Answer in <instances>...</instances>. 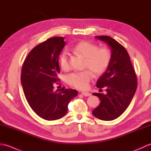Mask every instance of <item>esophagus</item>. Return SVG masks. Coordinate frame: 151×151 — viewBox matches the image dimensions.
<instances>
[{
    "label": "esophagus",
    "instance_id": "esophagus-1",
    "mask_svg": "<svg viewBox=\"0 0 151 151\" xmlns=\"http://www.w3.org/2000/svg\"><path fill=\"white\" fill-rule=\"evenodd\" d=\"M82 95L85 96V97H89V96L91 95V93H89L88 92H82Z\"/></svg>",
    "mask_w": 151,
    "mask_h": 151
}]
</instances>
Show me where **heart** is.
<instances>
[{"label":"heart","instance_id":"b5f03b06","mask_svg":"<svg viewBox=\"0 0 151 151\" xmlns=\"http://www.w3.org/2000/svg\"><path fill=\"white\" fill-rule=\"evenodd\" d=\"M73 50L84 58V67L90 70L95 76L102 75L110 65L111 52L108 48H99L94 43L82 41L76 44ZM59 63L63 70L70 69V55L67 51H63L60 55ZM89 71L85 70L69 74L66 77L67 84L79 89H86L92 78V74Z\"/></svg>","mask_w":151,"mask_h":151}]
</instances>
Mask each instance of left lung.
I'll list each match as a JSON object with an SVG mask.
<instances>
[{
    "instance_id": "obj_1",
    "label": "left lung",
    "mask_w": 151,
    "mask_h": 151,
    "mask_svg": "<svg viewBox=\"0 0 151 151\" xmlns=\"http://www.w3.org/2000/svg\"><path fill=\"white\" fill-rule=\"evenodd\" d=\"M96 37L110 47L111 60L97 82V87L101 90L104 88L107 93H93L99 98L101 103L92 114L101 120L111 121L119 117L129 106L137 89V76L129 54L122 45L107 36Z\"/></svg>"
}]
</instances>
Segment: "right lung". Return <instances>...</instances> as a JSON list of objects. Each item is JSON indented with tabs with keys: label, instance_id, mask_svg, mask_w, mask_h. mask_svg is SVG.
<instances>
[{
	"label": "right lung",
	"instance_id": "obj_1",
	"mask_svg": "<svg viewBox=\"0 0 151 151\" xmlns=\"http://www.w3.org/2000/svg\"><path fill=\"white\" fill-rule=\"evenodd\" d=\"M62 37H50L37 45L22 64L21 81L25 97L38 116L47 121L56 120L67 112L69 101L78 95L75 89L63 87L54 91L59 81L58 57L65 45Z\"/></svg>",
	"mask_w": 151,
	"mask_h": 151
}]
</instances>
